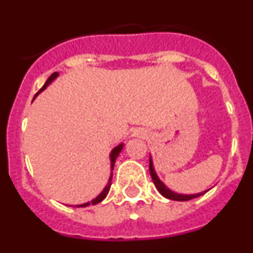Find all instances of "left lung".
<instances>
[{
  "instance_id": "left-lung-1",
  "label": "left lung",
  "mask_w": 253,
  "mask_h": 253,
  "mask_svg": "<svg viewBox=\"0 0 253 253\" xmlns=\"http://www.w3.org/2000/svg\"><path fill=\"white\" fill-rule=\"evenodd\" d=\"M149 172H151L152 180H153L154 185H156V187H157V190L160 191L161 195H163L165 198H167V199H171V200H176V202H187V200H191V199L198 198V196H200V195H203L204 193H207V191H204V193L194 194V195H181V194L172 193L171 190L167 189V187L163 185L162 181H160V178L157 177L156 172H154L153 163H152L151 158H149Z\"/></svg>"
}]
</instances>
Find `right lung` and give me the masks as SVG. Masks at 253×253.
Returning <instances> with one entry per match:
<instances>
[{"mask_svg":"<svg viewBox=\"0 0 253 253\" xmlns=\"http://www.w3.org/2000/svg\"><path fill=\"white\" fill-rule=\"evenodd\" d=\"M57 76H58L57 72H54V73H53V75H50V77H49L48 80H46V82H45V84H44V86L42 87V88H40L39 92H42V91H43V90H45L46 86H48V84H50V82L53 81V80H54V78L57 77ZM39 92H38V93H39ZM38 93H37V95H38ZM37 95H35V96H37ZM122 149H123V144H120V146H118V147H116V148H114L113 152H111V154H110V158H111V169H114V163H115L116 157L119 156V153H120V152H122ZM111 177H113V173H111ZM111 177H110V181H109V182H107L106 186H105V189L102 190V193L100 194V195L97 196V198L93 199V200H91V203H86V204L78 205V207H87V205H90V204L95 205V204H99L100 202H102V200H104V199L106 198L107 193H109V190H110V186H111Z\"/></svg>","mask_w":253,"mask_h":253,"instance_id":"add662e5","label":"right lung"}]
</instances>
